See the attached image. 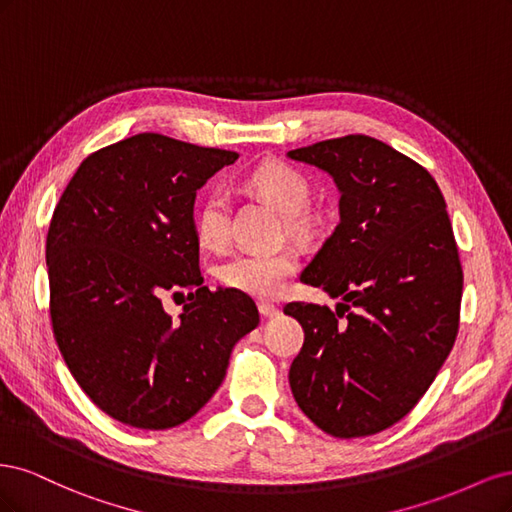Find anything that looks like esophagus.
<instances>
[{
  "instance_id": "obj_1",
  "label": "esophagus",
  "mask_w": 512,
  "mask_h": 512,
  "mask_svg": "<svg viewBox=\"0 0 512 512\" xmlns=\"http://www.w3.org/2000/svg\"><path fill=\"white\" fill-rule=\"evenodd\" d=\"M258 312H260L262 318H277V316L282 314V309L277 307V305H273V303H260L258 305Z\"/></svg>"
}]
</instances>
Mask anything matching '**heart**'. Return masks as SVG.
<instances>
[{"label":"heart","instance_id":"b5f03b06","mask_svg":"<svg viewBox=\"0 0 512 512\" xmlns=\"http://www.w3.org/2000/svg\"><path fill=\"white\" fill-rule=\"evenodd\" d=\"M247 185L294 222L307 209L312 188L309 181L284 162H267L254 168ZM196 237L207 250L220 252L230 243V203L224 190H211L196 211ZM297 271V258L290 252H241L220 267L224 286L256 299H275L286 290Z\"/></svg>","mask_w":512,"mask_h":512}]
</instances>
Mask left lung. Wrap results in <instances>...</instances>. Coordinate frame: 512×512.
<instances>
[{
    "mask_svg": "<svg viewBox=\"0 0 512 512\" xmlns=\"http://www.w3.org/2000/svg\"><path fill=\"white\" fill-rule=\"evenodd\" d=\"M329 173L339 224L301 280L342 297L288 303L305 342L290 389L305 416L335 438L401 421L451 354L463 288L444 196L427 170L365 134L288 151Z\"/></svg>",
    "mask_w": 512,
    "mask_h": 512,
    "instance_id": "obj_1",
    "label": "left lung"
}]
</instances>
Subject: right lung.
I'll list each match as a JSON object with an SVG mask.
<instances>
[{"label": "right lung", "instance_id": "right-lung-1", "mask_svg": "<svg viewBox=\"0 0 512 512\" xmlns=\"http://www.w3.org/2000/svg\"><path fill=\"white\" fill-rule=\"evenodd\" d=\"M239 153L143 132L76 170L46 235L51 322L74 380L115 421L170 429L218 391L230 352L260 322L239 290L198 267L196 190ZM189 290L173 319L164 293Z\"/></svg>", "mask_w": 512, "mask_h": 512}]
</instances>
